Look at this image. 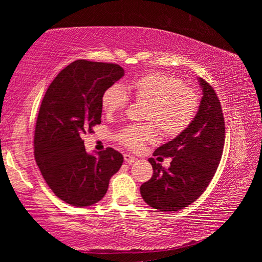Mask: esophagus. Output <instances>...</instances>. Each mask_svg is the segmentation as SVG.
<instances>
[{"mask_svg":"<svg viewBox=\"0 0 262 262\" xmlns=\"http://www.w3.org/2000/svg\"><path fill=\"white\" fill-rule=\"evenodd\" d=\"M123 159H125V162L128 163V164H132V163L136 162V157L130 156V155H127V154L123 155Z\"/></svg>","mask_w":262,"mask_h":262,"instance_id":"obj_1","label":"esophagus"}]
</instances>
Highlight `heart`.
Wrapping results in <instances>:
<instances>
[{"label":"heart","mask_w":262,"mask_h":262,"mask_svg":"<svg viewBox=\"0 0 262 262\" xmlns=\"http://www.w3.org/2000/svg\"><path fill=\"white\" fill-rule=\"evenodd\" d=\"M136 100L147 101L143 119L156 125L166 137L180 135L193 122L200 99L193 88L184 85L180 78L164 73L152 72L130 78L126 84ZM119 84H113L101 96V108L105 114H113L128 104V95ZM151 122L127 126L117 135L126 148L140 150L145 142L156 136Z\"/></svg>","instance_id":"1"}]
</instances>
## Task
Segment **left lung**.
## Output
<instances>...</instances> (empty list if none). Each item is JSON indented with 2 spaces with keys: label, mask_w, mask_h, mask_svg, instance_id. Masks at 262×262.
Segmentation results:
<instances>
[{
  "label": "left lung",
  "mask_w": 262,
  "mask_h": 262,
  "mask_svg": "<svg viewBox=\"0 0 262 262\" xmlns=\"http://www.w3.org/2000/svg\"><path fill=\"white\" fill-rule=\"evenodd\" d=\"M203 96L193 122L172 141L155 150L157 159L171 157L164 168L155 158L151 179L140 187L143 200L161 211L184 209L200 198L214 177L223 154L224 117L214 89L199 77Z\"/></svg>",
  "instance_id": "8db88e82"
}]
</instances>
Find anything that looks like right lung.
Here are the masks:
<instances>
[{
	"mask_svg": "<svg viewBox=\"0 0 262 262\" xmlns=\"http://www.w3.org/2000/svg\"><path fill=\"white\" fill-rule=\"evenodd\" d=\"M125 72L119 64L76 60L48 86L34 132V158L57 198L75 207L100 201L123 163L107 148L88 154L82 136L101 122V96Z\"/></svg>",
	"mask_w": 262,
	"mask_h": 262,
	"instance_id": "1",
	"label": "right lung"
}]
</instances>
